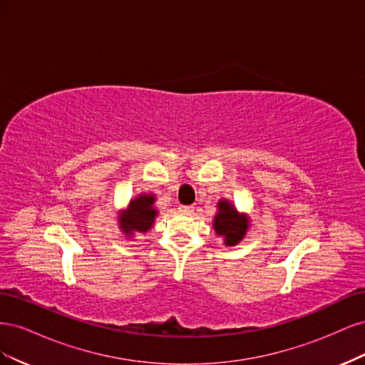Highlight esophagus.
<instances>
[{"label":"esophagus","mask_w":365,"mask_h":365,"mask_svg":"<svg viewBox=\"0 0 365 365\" xmlns=\"http://www.w3.org/2000/svg\"><path fill=\"white\" fill-rule=\"evenodd\" d=\"M193 210H195L193 205H180L178 207V212L182 215H192Z\"/></svg>","instance_id":"1"}]
</instances>
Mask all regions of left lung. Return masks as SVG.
Returning <instances> with one entry per match:
<instances>
[{
	"label": "left lung",
	"instance_id": "left-lung-1",
	"mask_svg": "<svg viewBox=\"0 0 365 365\" xmlns=\"http://www.w3.org/2000/svg\"><path fill=\"white\" fill-rule=\"evenodd\" d=\"M219 213L215 217V230L216 233L225 237L227 245H236L245 236L248 228L247 219L239 216L233 205H230L227 201L219 202Z\"/></svg>",
	"mask_w": 365,
	"mask_h": 365
}]
</instances>
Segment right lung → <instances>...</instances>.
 I'll use <instances>...</instances> for the list:
<instances>
[{"label": "right lung", "mask_w": 365, "mask_h": 365, "mask_svg": "<svg viewBox=\"0 0 365 365\" xmlns=\"http://www.w3.org/2000/svg\"><path fill=\"white\" fill-rule=\"evenodd\" d=\"M153 201H155V197L150 195L138 196L137 200L130 201L126 213L120 217V228L126 235H130L134 230L141 231V233L148 231L157 216V210L152 207Z\"/></svg>", "instance_id": "add662e5"}]
</instances>
